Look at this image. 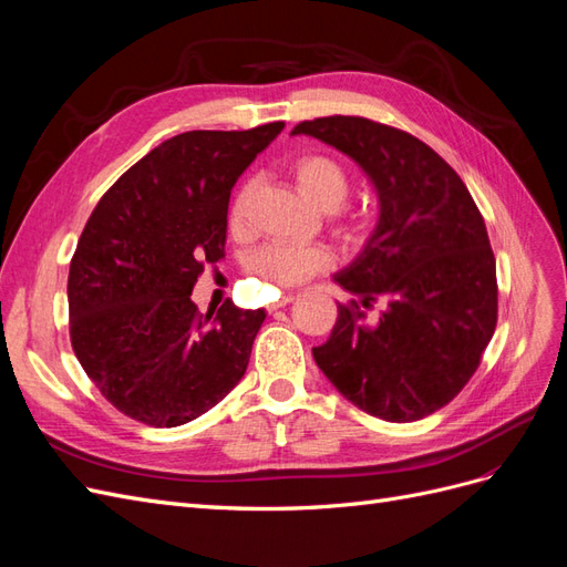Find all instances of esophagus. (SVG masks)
I'll use <instances>...</instances> for the list:
<instances>
[{
	"mask_svg": "<svg viewBox=\"0 0 567 567\" xmlns=\"http://www.w3.org/2000/svg\"><path fill=\"white\" fill-rule=\"evenodd\" d=\"M293 300H296V296H284V298H279L277 302H271V305L267 307V310H269V312H277V310H281V307L290 305Z\"/></svg>",
	"mask_w": 567,
	"mask_h": 567,
	"instance_id": "34e87169",
	"label": "esophagus"
}]
</instances>
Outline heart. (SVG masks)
I'll list each match as a JSON object with an SVG mask.
<instances>
[{
	"mask_svg": "<svg viewBox=\"0 0 567 567\" xmlns=\"http://www.w3.org/2000/svg\"><path fill=\"white\" fill-rule=\"evenodd\" d=\"M290 175L298 186V192L312 200L317 208L333 213L338 217V227L348 234L362 229V219L357 215L340 213L338 208L346 203L350 194V175L336 158L326 153H305L290 165ZM252 194V182H246L238 188L231 208H229V225L234 231H244L248 200ZM336 257L323 246H290V244H274L255 252L252 271L260 277L269 288L286 290L302 286L310 281L315 274L331 269Z\"/></svg>",
	"mask_w": 567,
	"mask_h": 567,
	"instance_id": "obj_1",
	"label": "heart"
}]
</instances>
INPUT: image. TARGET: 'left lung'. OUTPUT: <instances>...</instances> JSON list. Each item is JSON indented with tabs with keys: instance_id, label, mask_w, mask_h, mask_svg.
Masks as SVG:
<instances>
[{
	"instance_id": "8db88e82",
	"label": "left lung",
	"mask_w": 567,
	"mask_h": 567,
	"mask_svg": "<svg viewBox=\"0 0 567 567\" xmlns=\"http://www.w3.org/2000/svg\"><path fill=\"white\" fill-rule=\"evenodd\" d=\"M307 134L350 156L379 194L364 250L333 281L338 305L315 362L342 398L392 423L419 421L471 381L496 326V262L466 184L416 136L369 117L305 120ZM386 310L365 317L373 301Z\"/></svg>"
}]
</instances>
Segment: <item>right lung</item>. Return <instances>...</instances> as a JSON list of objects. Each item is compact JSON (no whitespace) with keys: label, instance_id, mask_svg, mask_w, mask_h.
<instances>
[{"label":"right lung","instance_id":"add662e5","mask_svg":"<svg viewBox=\"0 0 567 567\" xmlns=\"http://www.w3.org/2000/svg\"><path fill=\"white\" fill-rule=\"evenodd\" d=\"M281 130L177 134L134 163L84 225L68 274L71 342L125 416L175 427L244 379L265 310L227 302L200 315L192 290L225 257L236 179Z\"/></svg>","mask_w":567,"mask_h":567}]
</instances>
